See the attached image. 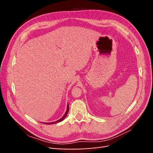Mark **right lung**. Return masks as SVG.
<instances>
[{
    "label": "right lung",
    "mask_w": 153,
    "mask_h": 153,
    "mask_svg": "<svg viewBox=\"0 0 153 153\" xmlns=\"http://www.w3.org/2000/svg\"><path fill=\"white\" fill-rule=\"evenodd\" d=\"M68 111H69V105H68V103L66 112L65 114H64V115H63L62 118H61L60 119H59L58 121H55V122H52V123H43V124H55V123H59V122H61V121H62L64 119V118L66 117V116L67 114H68Z\"/></svg>",
    "instance_id": "add662e5"
}]
</instances>
